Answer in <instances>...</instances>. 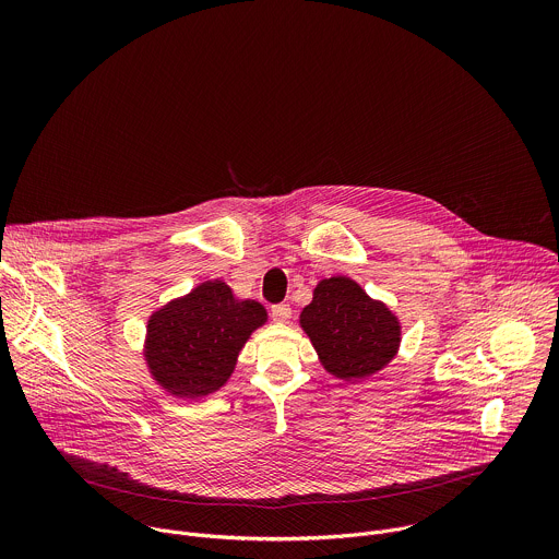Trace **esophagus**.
Returning a JSON list of instances; mask_svg holds the SVG:
<instances>
[{"label": "esophagus", "mask_w": 559, "mask_h": 559, "mask_svg": "<svg viewBox=\"0 0 559 559\" xmlns=\"http://www.w3.org/2000/svg\"><path fill=\"white\" fill-rule=\"evenodd\" d=\"M289 316H292V307L289 305H285V302H281V305H274L272 307V318L276 323H287L289 321Z\"/></svg>", "instance_id": "34e87169"}]
</instances>
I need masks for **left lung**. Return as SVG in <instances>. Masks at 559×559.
Masks as SVG:
<instances>
[{
  "mask_svg": "<svg viewBox=\"0 0 559 559\" xmlns=\"http://www.w3.org/2000/svg\"><path fill=\"white\" fill-rule=\"evenodd\" d=\"M298 328L323 369L345 382L367 380L386 369L403 343L397 313L345 274L316 283L311 302L298 313Z\"/></svg>",
  "mask_w": 559,
  "mask_h": 559,
  "instance_id": "8db88e82",
  "label": "left lung"
}]
</instances>
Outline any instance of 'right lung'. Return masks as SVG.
Instances as JSON below:
<instances>
[{"label":"right lung","mask_w":559,"mask_h":559,"mask_svg":"<svg viewBox=\"0 0 559 559\" xmlns=\"http://www.w3.org/2000/svg\"><path fill=\"white\" fill-rule=\"evenodd\" d=\"M267 318L259 300H238L221 278L203 281L147 316L145 369L179 401H201L229 382L238 354Z\"/></svg>","instance_id":"1"}]
</instances>
